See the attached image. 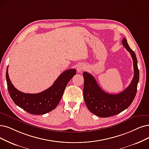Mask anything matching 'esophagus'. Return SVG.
<instances>
[{"mask_svg": "<svg viewBox=\"0 0 149 149\" xmlns=\"http://www.w3.org/2000/svg\"><path fill=\"white\" fill-rule=\"evenodd\" d=\"M84 65H82V64H79L78 65V67H77V70H78V71H82L83 70H84Z\"/></svg>", "mask_w": 149, "mask_h": 149, "instance_id": "esophagus-1", "label": "esophagus"}]
</instances>
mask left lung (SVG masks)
Listing matches in <instances>:
<instances>
[{
	"mask_svg": "<svg viewBox=\"0 0 149 149\" xmlns=\"http://www.w3.org/2000/svg\"><path fill=\"white\" fill-rule=\"evenodd\" d=\"M122 45L132 56L134 67V77L125 90L117 94L106 93L101 88L92 74L87 72L83 73L84 102L88 109L100 117L105 118L119 114L128 108L136 96L139 79L138 61L134 52L130 47L125 38H123Z\"/></svg>",
	"mask_w": 149,
	"mask_h": 149,
	"instance_id": "obj_1",
	"label": "left lung"
}]
</instances>
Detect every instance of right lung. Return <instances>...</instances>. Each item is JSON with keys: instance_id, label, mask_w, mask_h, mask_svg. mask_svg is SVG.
<instances>
[{"instance_id": "obj_1", "label": "right lung", "mask_w": 149, "mask_h": 149, "mask_svg": "<svg viewBox=\"0 0 149 149\" xmlns=\"http://www.w3.org/2000/svg\"><path fill=\"white\" fill-rule=\"evenodd\" d=\"M76 73L75 69L63 71L52 86L38 93H25L16 89L10 81L8 67L6 71V80L9 94L14 103L30 114L40 115L46 114L56 108L68 82Z\"/></svg>"}]
</instances>
